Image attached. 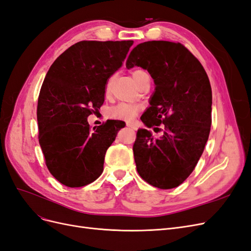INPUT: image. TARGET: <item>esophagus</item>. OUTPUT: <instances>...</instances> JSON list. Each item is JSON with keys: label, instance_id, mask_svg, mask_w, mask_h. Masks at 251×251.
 <instances>
[{"label": "esophagus", "instance_id": "34e87169", "mask_svg": "<svg viewBox=\"0 0 251 251\" xmlns=\"http://www.w3.org/2000/svg\"><path fill=\"white\" fill-rule=\"evenodd\" d=\"M126 126L132 128V130H136V128H137V127H136V126H135L133 124H131V123H126Z\"/></svg>", "mask_w": 251, "mask_h": 251}]
</instances>
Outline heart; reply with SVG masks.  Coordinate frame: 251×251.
<instances>
[{
	"instance_id": "obj_1",
	"label": "heart",
	"mask_w": 251,
	"mask_h": 251,
	"mask_svg": "<svg viewBox=\"0 0 251 251\" xmlns=\"http://www.w3.org/2000/svg\"><path fill=\"white\" fill-rule=\"evenodd\" d=\"M147 73L142 70H135L132 72V76L136 83L139 86L140 81L143 75ZM105 93H110V87L107 85L105 87ZM140 111V105L136 103H126V102H119L115 105H113L108 111V115L114 119H120V120H131L137 115Z\"/></svg>"
}]
</instances>
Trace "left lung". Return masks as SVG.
Here are the masks:
<instances>
[{
    "mask_svg": "<svg viewBox=\"0 0 251 251\" xmlns=\"http://www.w3.org/2000/svg\"><path fill=\"white\" fill-rule=\"evenodd\" d=\"M138 66L155 82L143 124L162 132L154 138L146 128L133 146L136 169L149 184L170 189L193 173L208 140L211 126V87L203 66L180 43L144 42L128 55L126 68ZM163 126L162 129L157 126Z\"/></svg>",
    "mask_w": 251,
    "mask_h": 251,
    "instance_id": "1",
    "label": "left lung"
}]
</instances>
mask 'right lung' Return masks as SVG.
<instances>
[{"mask_svg": "<svg viewBox=\"0 0 251 251\" xmlns=\"http://www.w3.org/2000/svg\"><path fill=\"white\" fill-rule=\"evenodd\" d=\"M133 41H81L48 70L37 100L39 142L50 174L68 187L90 184L103 171L104 155L125 126L107 120L93 128L109 78L123 66Z\"/></svg>", "mask_w": 251, "mask_h": 251, "instance_id": "right-lung-1", "label": "right lung"}]
</instances>
